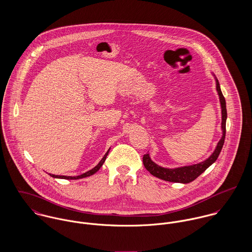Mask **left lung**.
Returning a JSON list of instances; mask_svg holds the SVG:
<instances>
[{"label": "left lung", "instance_id": "obj_1", "mask_svg": "<svg viewBox=\"0 0 252 252\" xmlns=\"http://www.w3.org/2000/svg\"><path fill=\"white\" fill-rule=\"evenodd\" d=\"M216 89L219 95V100L221 104V111H222V131L223 135L218 144L216 145V150L214 153L204 162H201L199 164H195L192 166H185V167H180L177 169H167L158 166L155 164L149 157V154H144L143 157V162H144L145 169L154 177L161 179V180H166V181H171V182H180V183H189L194 180H196L201 174H203L213 163H215L216 159L219 156V153L222 149V146L224 144L225 141V135H226V118H227V109H226V102L225 98L221 92L219 82L216 78Z\"/></svg>", "mask_w": 252, "mask_h": 252}]
</instances>
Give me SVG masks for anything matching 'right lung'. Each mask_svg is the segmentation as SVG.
Listing matches in <instances>:
<instances>
[{
  "instance_id": "right-lung-1",
  "label": "right lung",
  "mask_w": 252,
  "mask_h": 252,
  "mask_svg": "<svg viewBox=\"0 0 252 252\" xmlns=\"http://www.w3.org/2000/svg\"><path fill=\"white\" fill-rule=\"evenodd\" d=\"M108 151H109V149H108V152L105 154V156L102 158V160L99 162V164H98L95 168H93L92 170H90V171H88V172H86V173H84V174H82V175H80V176H76V177H67V176H55V175H51V174H49V175H50L52 178L64 179V180H78V179H83V178H86V177H90V176L94 175L96 172H98V171L100 170V168L102 167V165H103L104 162L106 161V158H107V156H108Z\"/></svg>"
}]
</instances>
